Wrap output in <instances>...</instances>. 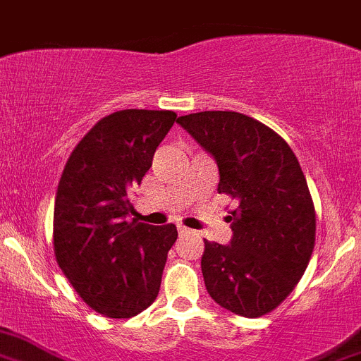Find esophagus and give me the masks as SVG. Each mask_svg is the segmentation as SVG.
<instances>
[{"instance_id": "esophagus-1", "label": "esophagus", "mask_w": 361, "mask_h": 361, "mask_svg": "<svg viewBox=\"0 0 361 361\" xmlns=\"http://www.w3.org/2000/svg\"><path fill=\"white\" fill-rule=\"evenodd\" d=\"M177 229H179V235H180V236H184V235H189V233H191V229L184 228V226H177Z\"/></svg>"}]
</instances>
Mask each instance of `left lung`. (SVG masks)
<instances>
[{
    "label": "left lung",
    "mask_w": 361,
    "mask_h": 361,
    "mask_svg": "<svg viewBox=\"0 0 361 361\" xmlns=\"http://www.w3.org/2000/svg\"><path fill=\"white\" fill-rule=\"evenodd\" d=\"M219 169L217 191L233 196L229 245L205 240L202 273L212 299L259 318L280 306L306 271L317 217L306 177L287 142L235 111L177 118Z\"/></svg>",
    "instance_id": "1"
}]
</instances>
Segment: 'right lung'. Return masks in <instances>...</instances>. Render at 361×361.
Masks as SVG:
<instances>
[{"label": "right lung", "mask_w": 361, "mask_h": 361, "mask_svg": "<svg viewBox=\"0 0 361 361\" xmlns=\"http://www.w3.org/2000/svg\"><path fill=\"white\" fill-rule=\"evenodd\" d=\"M177 114L125 109L102 118L71 153L59 182L54 247L78 295L107 318H132L158 297L173 224L132 219L130 192L153 165Z\"/></svg>", "instance_id": "right-lung-1"}]
</instances>
